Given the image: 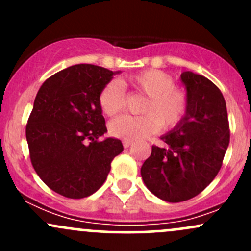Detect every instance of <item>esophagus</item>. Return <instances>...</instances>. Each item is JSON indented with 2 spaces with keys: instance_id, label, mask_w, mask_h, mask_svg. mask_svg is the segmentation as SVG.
<instances>
[{
  "instance_id": "obj_1",
  "label": "esophagus",
  "mask_w": 251,
  "mask_h": 251,
  "mask_svg": "<svg viewBox=\"0 0 251 251\" xmlns=\"http://www.w3.org/2000/svg\"><path fill=\"white\" fill-rule=\"evenodd\" d=\"M123 146L125 147V148H128L130 146H132V142H131V141H124Z\"/></svg>"
}]
</instances>
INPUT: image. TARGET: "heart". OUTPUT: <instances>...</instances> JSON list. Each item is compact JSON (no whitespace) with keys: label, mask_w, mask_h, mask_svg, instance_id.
<instances>
[{"label":"heart","mask_w":251,"mask_h":251,"mask_svg":"<svg viewBox=\"0 0 251 251\" xmlns=\"http://www.w3.org/2000/svg\"><path fill=\"white\" fill-rule=\"evenodd\" d=\"M127 82L147 95L142 107V115H123L109 124L114 137L125 141L142 140L156 132L163 126L170 130L184 118L188 107L187 95L175 87V80L166 73L156 69L144 70L127 78ZM125 93L121 83L110 81L100 93V105L105 115L113 116L123 110Z\"/></svg>","instance_id":"obj_1"}]
</instances>
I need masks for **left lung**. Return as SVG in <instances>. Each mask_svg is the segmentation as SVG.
<instances>
[{"label":"left lung","mask_w":251,"mask_h":251,"mask_svg":"<svg viewBox=\"0 0 251 251\" xmlns=\"http://www.w3.org/2000/svg\"><path fill=\"white\" fill-rule=\"evenodd\" d=\"M188 107L181 123L151 147L141 175L147 188L169 203L203 192L221 169L229 143L227 108L221 91L203 75L183 72Z\"/></svg>","instance_id":"1"}]
</instances>
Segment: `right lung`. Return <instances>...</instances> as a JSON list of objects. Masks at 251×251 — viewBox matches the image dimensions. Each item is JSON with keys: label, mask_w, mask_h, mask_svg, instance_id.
I'll return each mask as SVG.
<instances>
[{"label": "right lung", "mask_w": 251, "mask_h": 251, "mask_svg": "<svg viewBox=\"0 0 251 251\" xmlns=\"http://www.w3.org/2000/svg\"><path fill=\"white\" fill-rule=\"evenodd\" d=\"M120 73L76 64L40 87L27 120L26 141L35 171L55 193L80 199L97 192L113 159L124 151L118 138L98 140L107 132L100 93Z\"/></svg>", "instance_id": "obj_1"}]
</instances>
